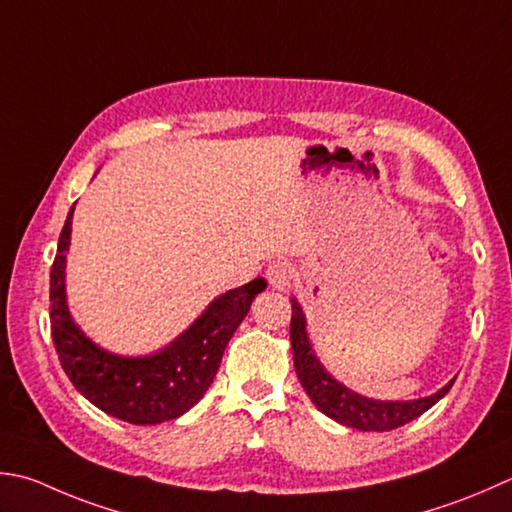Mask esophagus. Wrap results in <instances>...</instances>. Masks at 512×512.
<instances>
[{"mask_svg":"<svg viewBox=\"0 0 512 512\" xmlns=\"http://www.w3.org/2000/svg\"><path fill=\"white\" fill-rule=\"evenodd\" d=\"M268 284L275 290H288L290 282H293V268L286 262V259H275L273 264L266 270Z\"/></svg>","mask_w":512,"mask_h":512,"instance_id":"1","label":"esophagus"}]
</instances>
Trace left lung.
Returning a JSON list of instances; mask_svg holds the SVG:
<instances>
[{"label":"left lung","instance_id":"1","mask_svg":"<svg viewBox=\"0 0 512 512\" xmlns=\"http://www.w3.org/2000/svg\"><path fill=\"white\" fill-rule=\"evenodd\" d=\"M290 306H293V317H290V346H293L297 379L302 382L310 402L322 410L326 417L335 419L337 424L364 430V433H368V430L384 433V430L399 428L426 413L430 406H435L448 393L450 386L455 384V379H450L437 393L419 399H406V402H399V399L397 402H382V399L359 395L353 388L337 382L324 368V364L319 362L308 337L304 308L299 306L295 297L290 299Z\"/></svg>","mask_w":512,"mask_h":512}]
</instances>
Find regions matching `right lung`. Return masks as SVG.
<instances>
[{"mask_svg":"<svg viewBox=\"0 0 512 512\" xmlns=\"http://www.w3.org/2000/svg\"><path fill=\"white\" fill-rule=\"evenodd\" d=\"M70 208L50 268V330L64 373L90 404L135 426H155L188 413L222 364V355L253 299L266 290L262 277L226 290L173 342L148 355H117L95 344L75 324L66 295V253L73 233Z\"/></svg>","mask_w":512,"mask_h":512,"instance_id":"add662e5","label":"right lung"}]
</instances>
